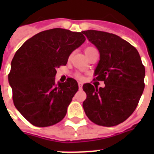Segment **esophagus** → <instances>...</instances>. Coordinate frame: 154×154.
Instances as JSON below:
<instances>
[{"label": "esophagus", "instance_id": "esophagus-1", "mask_svg": "<svg viewBox=\"0 0 154 154\" xmlns=\"http://www.w3.org/2000/svg\"><path fill=\"white\" fill-rule=\"evenodd\" d=\"M82 85H83V83H82V82H78V87H79V89H82Z\"/></svg>", "mask_w": 154, "mask_h": 154}]
</instances>
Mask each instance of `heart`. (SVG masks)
<instances>
[{"mask_svg":"<svg viewBox=\"0 0 154 154\" xmlns=\"http://www.w3.org/2000/svg\"><path fill=\"white\" fill-rule=\"evenodd\" d=\"M94 48H93V47H89V48H87L86 49H85V52H87V51H89V50H91V49H94ZM75 76H76V77H77V78H79V79H82V76L81 74H80V73H78V72H77V73H76V75H75Z\"/></svg>","mask_w":154,"mask_h":154,"instance_id":"obj_1","label":"heart"}]
</instances>
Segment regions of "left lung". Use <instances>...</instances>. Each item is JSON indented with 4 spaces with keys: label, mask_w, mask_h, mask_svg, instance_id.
Segmentation results:
<instances>
[{
    "label": "left lung",
    "mask_w": 154,
    "mask_h": 154,
    "mask_svg": "<svg viewBox=\"0 0 154 154\" xmlns=\"http://www.w3.org/2000/svg\"><path fill=\"white\" fill-rule=\"evenodd\" d=\"M82 32L100 53L94 80L105 83L104 88L90 83L83 85L87 95L85 112L95 124L115 126L138 105L145 88V66L135 47L117 35L97 30Z\"/></svg>",
    "instance_id": "left-lung-1"
}]
</instances>
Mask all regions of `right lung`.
<instances>
[{"instance_id":"obj_1","label":"right lung","mask_w":154,"mask_h":154,"mask_svg":"<svg viewBox=\"0 0 154 154\" xmlns=\"http://www.w3.org/2000/svg\"><path fill=\"white\" fill-rule=\"evenodd\" d=\"M85 41L82 32L52 29L34 35L16 52L8 73L13 104L32 125L51 126L65 117L78 84L72 78L56 83V69Z\"/></svg>"}]
</instances>
